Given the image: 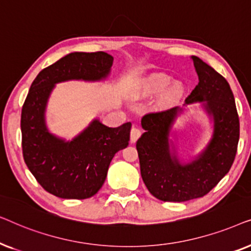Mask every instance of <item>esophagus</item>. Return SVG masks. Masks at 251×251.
I'll list each match as a JSON object with an SVG mask.
<instances>
[{
	"instance_id": "obj_1",
	"label": "esophagus",
	"mask_w": 251,
	"mask_h": 251,
	"mask_svg": "<svg viewBox=\"0 0 251 251\" xmlns=\"http://www.w3.org/2000/svg\"><path fill=\"white\" fill-rule=\"evenodd\" d=\"M140 135H142V131L138 128H136V126H132L131 132H130V140H131V143H136Z\"/></svg>"
}]
</instances>
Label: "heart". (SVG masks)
<instances>
[{"label":"heart","mask_w":251,"mask_h":251,"mask_svg":"<svg viewBox=\"0 0 251 251\" xmlns=\"http://www.w3.org/2000/svg\"><path fill=\"white\" fill-rule=\"evenodd\" d=\"M169 83V78L168 77H164V76H156L152 78V81H151V85H152V88L156 89V90H159V89H162L168 85ZM181 92V88L180 85H175V87L171 89L170 91V95L171 96H179Z\"/></svg>","instance_id":"heart-1"}]
</instances>
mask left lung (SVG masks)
Here are the masks:
<instances>
[{"instance_id":"1","label":"left lung","mask_w":251,"mask_h":251,"mask_svg":"<svg viewBox=\"0 0 251 251\" xmlns=\"http://www.w3.org/2000/svg\"><path fill=\"white\" fill-rule=\"evenodd\" d=\"M199 83L185 99L186 104L205 101L215 122L214 136L204 152L193 162L181 166L170 155L168 137L181 108L147 113L142 126L145 132L137 140L140 174L150 193L166 202H184L204 197L231 169L240 136L234 96L225 77L192 56Z\"/></svg>"}]
</instances>
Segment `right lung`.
Instances as JSON below:
<instances>
[{
	"instance_id": "obj_1",
	"label": "right lung",
	"mask_w": 251,
	"mask_h": 251,
	"mask_svg": "<svg viewBox=\"0 0 251 251\" xmlns=\"http://www.w3.org/2000/svg\"><path fill=\"white\" fill-rule=\"evenodd\" d=\"M111 54L72 52L44 68L33 81L22 109V147L26 166L41 186L61 199L83 200L100 190L116 152L128 146L131 123L109 128L95 120L80 136L64 142L48 132L44 109L54 84L107 76Z\"/></svg>"
}]
</instances>
